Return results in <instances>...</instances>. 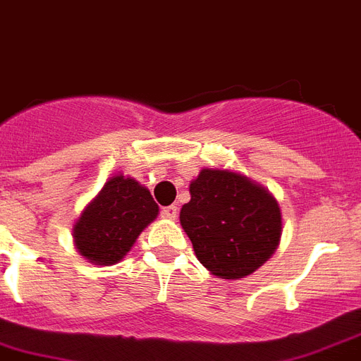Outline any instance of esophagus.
<instances>
[{"instance_id":"obj_1","label":"esophagus","mask_w":361,"mask_h":361,"mask_svg":"<svg viewBox=\"0 0 361 361\" xmlns=\"http://www.w3.org/2000/svg\"><path fill=\"white\" fill-rule=\"evenodd\" d=\"M162 217L164 219H171V221H173V219H177V216H178V208L177 207H168V208H162Z\"/></svg>"}]
</instances>
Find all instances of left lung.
I'll return each instance as SVG.
<instances>
[{
	"instance_id": "8db88e82",
	"label": "left lung",
	"mask_w": 361,
	"mask_h": 361,
	"mask_svg": "<svg viewBox=\"0 0 361 361\" xmlns=\"http://www.w3.org/2000/svg\"><path fill=\"white\" fill-rule=\"evenodd\" d=\"M180 225L214 276L240 281L269 260L282 236V212L269 190L245 175L202 168L190 183Z\"/></svg>"
}]
</instances>
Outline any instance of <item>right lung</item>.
<instances>
[{
  "label": "right lung",
  "mask_w": 361,
  "mask_h": 361,
  "mask_svg": "<svg viewBox=\"0 0 361 361\" xmlns=\"http://www.w3.org/2000/svg\"><path fill=\"white\" fill-rule=\"evenodd\" d=\"M159 216V204L136 178L118 173L80 212L73 225L79 255L94 266H114Z\"/></svg>",
  "instance_id": "1"
}]
</instances>
